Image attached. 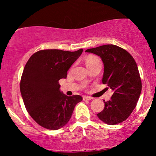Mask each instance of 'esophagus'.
<instances>
[{"instance_id": "1", "label": "esophagus", "mask_w": 156, "mask_h": 156, "mask_svg": "<svg viewBox=\"0 0 156 156\" xmlns=\"http://www.w3.org/2000/svg\"><path fill=\"white\" fill-rule=\"evenodd\" d=\"M93 99V98L90 96H84L83 97V100H91Z\"/></svg>"}]
</instances>
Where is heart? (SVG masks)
Masks as SVG:
<instances>
[{
  "label": "heart",
  "mask_w": 156,
  "mask_h": 156,
  "mask_svg": "<svg viewBox=\"0 0 156 156\" xmlns=\"http://www.w3.org/2000/svg\"><path fill=\"white\" fill-rule=\"evenodd\" d=\"M96 62H100V60L98 58L94 57V56H89L86 60V65L87 66H88L89 65L94 64V63H96Z\"/></svg>",
  "instance_id": "1"
}]
</instances>
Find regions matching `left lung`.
<instances>
[{
  "label": "left lung",
  "mask_w": 156,
  "mask_h": 156,
  "mask_svg": "<svg viewBox=\"0 0 156 156\" xmlns=\"http://www.w3.org/2000/svg\"><path fill=\"white\" fill-rule=\"evenodd\" d=\"M85 52L100 57L104 65L102 83L113 91L111 100L97 115L109 125L126 120L135 109L140 96L142 83L138 68L131 55L114 44H105L88 49Z\"/></svg>",
  "instance_id": "8db88e82"
}]
</instances>
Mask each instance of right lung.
<instances>
[{
    "label": "right lung",
    "mask_w": 156,
    "mask_h": 156,
    "mask_svg": "<svg viewBox=\"0 0 156 156\" xmlns=\"http://www.w3.org/2000/svg\"><path fill=\"white\" fill-rule=\"evenodd\" d=\"M60 49L36 52L25 66L20 89L29 114L44 128L57 130L69 121L75 106L83 100L79 95L67 96L60 90V79L83 53Z\"/></svg>",
    "instance_id": "obj_1"
}]
</instances>
